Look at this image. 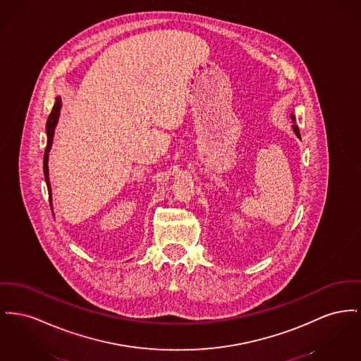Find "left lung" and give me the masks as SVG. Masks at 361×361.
<instances>
[{
	"label": "left lung",
	"mask_w": 361,
	"mask_h": 361,
	"mask_svg": "<svg viewBox=\"0 0 361 361\" xmlns=\"http://www.w3.org/2000/svg\"><path fill=\"white\" fill-rule=\"evenodd\" d=\"M290 118H292V121H293V123L296 121V117H295V116H290ZM293 129H295L297 136L300 137V130H298V127H297V126H293Z\"/></svg>",
	"instance_id": "1"
}]
</instances>
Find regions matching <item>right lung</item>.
I'll return each mask as SVG.
<instances>
[{"label":"right lung","mask_w":361,"mask_h":361,"mask_svg":"<svg viewBox=\"0 0 361 361\" xmlns=\"http://www.w3.org/2000/svg\"><path fill=\"white\" fill-rule=\"evenodd\" d=\"M60 109H61V99L57 98L56 104L51 109V113L49 114L47 123H46V133H47V145L44 149V155H43V173H44V180L47 184V191H49V197H50V183H49V168H47V158H49V149L51 147L53 143V136H54V128L57 126L59 121V114H60Z\"/></svg>","instance_id":"obj_1"}]
</instances>
